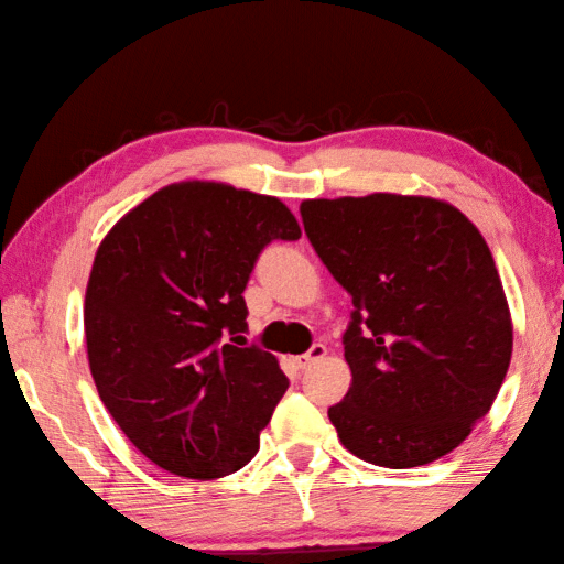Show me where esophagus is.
Masks as SVG:
<instances>
[{"instance_id":"obj_1","label":"esophagus","mask_w":564,"mask_h":564,"mask_svg":"<svg viewBox=\"0 0 564 564\" xmlns=\"http://www.w3.org/2000/svg\"><path fill=\"white\" fill-rule=\"evenodd\" d=\"M325 355H327V347H325V345H321V343H315L308 352L301 355V357H295V362H299L301 370H305V367H311L313 362L323 360Z\"/></svg>"}]
</instances>
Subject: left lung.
Wrapping results in <instances>:
<instances>
[{
    "label": "left lung",
    "mask_w": 564,
    "mask_h": 564,
    "mask_svg": "<svg viewBox=\"0 0 564 564\" xmlns=\"http://www.w3.org/2000/svg\"><path fill=\"white\" fill-rule=\"evenodd\" d=\"M303 227L352 295V384L327 416L367 464L414 468L466 442L506 380L513 317L494 253L454 204L424 194L305 199Z\"/></svg>",
    "instance_id": "8db88e82"
}]
</instances>
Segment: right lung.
<instances>
[{"mask_svg":"<svg viewBox=\"0 0 564 564\" xmlns=\"http://www.w3.org/2000/svg\"><path fill=\"white\" fill-rule=\"evenodd\" d=\"M301 227L279 197L184 180L120 217L96 251L84 303L90 375L132 446L182 478L229 476L289 389L275 355L221 345L247 330L249 273Z\"/></svg>","mask_w":564,"mask_h":564,"instance_id":"obj_1","label":"right lung"}]
</instances>
